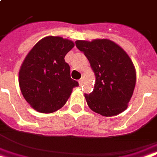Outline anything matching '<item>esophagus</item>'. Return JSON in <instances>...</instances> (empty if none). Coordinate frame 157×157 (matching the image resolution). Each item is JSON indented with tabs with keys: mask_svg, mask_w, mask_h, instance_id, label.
Here are the masks:
<instances>
[{
	"mask_svg": "<svg viewBox=\"0 0 157 157\" xmlns=\"http://www.w3.org/2000/svg\"><path fill=\"white\" fill-rule=\"evenodd\" d=\"M78 83H79V85H83V79H79L78 80Z\"/></svg>",
	"mask_w": 157,
	"mask_h": 157,
	"instance_id": "34e87169",
	"label": "esophagus"
}]
</instances>
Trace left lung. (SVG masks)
Returning a JSON list of instances; mask_svg holds the SVG:
<instances>
[{"instance_id": "1", "label": "left lung", "mask_w": 157, "mask_h": 157, "mask_svg": "<svg viewBox=\"0 0 157 157\" xmlns=\"http://www.w3.org/2000/svg\"><path fill=\"white\" fill-rule=\"evenodd\" d=\"M95 74L92 93L84 97L96 113L112 117L128 108L136 85V69L122 47L108 39L76 40Z\"/></svg>"}]
</instances>
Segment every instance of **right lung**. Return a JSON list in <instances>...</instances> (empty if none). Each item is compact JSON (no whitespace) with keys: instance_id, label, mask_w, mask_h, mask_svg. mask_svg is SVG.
I'll list each match as a JSON object with an SVG mask.
<instances>
[{"instance_id":"1","label":"right lung","mask_w":157,"mask_h":157,"mask_svg":"<svg viewBox=\"0 0 157 157\" xmlns=\"http://www.w3.org/2000/svg\"><path fill=\"white\" fill-rule=\"evenodd\" d=\"M74 43L59 36H46L30 49L19 71L21 94L39 113H52L60 109L78 83L70 77L64 60Z\"/></svg>"}]
</instances>
